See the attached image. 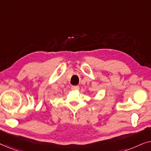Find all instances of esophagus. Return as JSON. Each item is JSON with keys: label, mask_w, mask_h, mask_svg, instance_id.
<instances>
[{"label": "esophagus", "mask_w": 151, "mask_h": 151, "mask_svg": "<svg viewBox=\"0 0 151 151\" xmlns=\"http://www.w3.org/2000/svg\"><path fill=\"white\" fill-rule=\"evenodd\" d=\"M80 88L79 86H71V89L73 90V91H77Z\"/></svg>", "instance_id": "34e87169"}]
</instances>
